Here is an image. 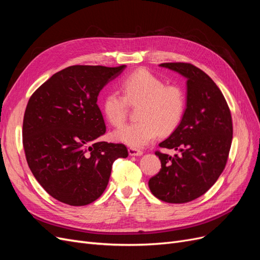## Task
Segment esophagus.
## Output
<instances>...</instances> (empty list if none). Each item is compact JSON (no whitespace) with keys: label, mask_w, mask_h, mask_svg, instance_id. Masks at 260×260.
<instances>
[{"label":"esophagus","mask_w":260,"mask_h":260,"mask_svg":"<svg viewBox=\"0 0 260 260\" xmlns=\"http://www.w3.org/2000/svg\"><path fill=\"white\" fill-rule=\"evenodd\" d=\"M128 152H129L130 156H141L143 154L142 151H140V149H137V148H133V147H130L128 149Z\"/></svg>","instance_id":"1"}]
</instances>
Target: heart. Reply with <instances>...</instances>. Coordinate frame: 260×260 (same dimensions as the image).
Masks as SVG:
<instances>
[{"mask_svg": "<svg viewBox=\"0 0 260 260\" xmlns=\"http://www.w3.org/2000/svg\"><path fill=\"white\" fill-rule=\"evenodd\" d=\"M120 88L108 91L102 99L101 107L107 120L115 127L121 125L128 113V103L140 104L137 116L140 120L125 124L114 132V138L131 147H143L158 136L174 131L181 122L186 108L183 89L166 84L159 77L145 68L125 76Z\"/></svg>", "mask_w": 260, "mask_h": 260, "instance_id": "b5f03b06", "label": "heart"}]
</instances>
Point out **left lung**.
<instances>
[{
  "instance_id": "1",
  "label": "left lung",
  "mask_w": 260,
  "mask_h": 260,
  "mask_svg": "<svg viewBox=\"0 0 260 260\" xmlns=\"http://www.w3.org/2000/svg\"><path fill=\"white\" fill-rule=\"evenodd\" d=\"M159 66L186 78V108L176 130L159 143L179 154L155 153L161 169L148 186L158 200L182 204L205 194L222 174L232 143V118L223 94L203 70L187 62Z\"/></svg>"
}]
</instances>
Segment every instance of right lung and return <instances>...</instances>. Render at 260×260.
I'll use <instances>...</instances> for the list:
<instances>
[{
	"mask_svg": "<svg viewBox=\"0 0 260 260\" xmlns=\"http://www.w3.org/2000/svg\"><path fill=\"white\" fill-rule=\"evenodd\" d=\"M125 65L70 66L54 74L31 98L22 123L28 166L52 198L84 206L103 194L123 144L99 142L106 125L98 96Z\"/></svg>",
	"mask_w": 260,
	"mask_h": 260,
	"instance_id": "obj_1",
	"label": "right lung"
}]
</instances>
